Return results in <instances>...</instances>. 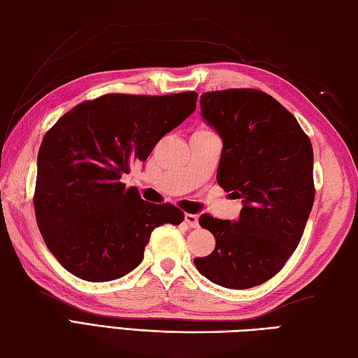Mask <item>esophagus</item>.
Here are the masks:
<instances>
[{"label": "esophagus", "instance_id": "34e87169", "mask_svg": "<svg viewBox=\"0 0 358 358\" xmlns=\"http://www.w3.org/2000/svg\"><path fill=\"white\" fill-rule=\"evenodd\" d=\"M185 222L191 227H199V217L195 214H185Z\"/></svg>", "mask_w": 358, "mask_h": 358}]
</instances>
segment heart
<instances>
[{
    "instance_id": "obj_1",
    "label": "heart",
    "mask_w": 358,
    "mask_h": 358,
    "mask_svg": "<svg viewBox=\"0 0 358 358\" xmlns=\"http://www.w3.org/2000/svg\"><path fill=\"white\" fill-rule=\"evenodd\" d=\"M201 131H204V129H201ZM201 131H196V132H201Z\"/></svg>"
}]
</instances>
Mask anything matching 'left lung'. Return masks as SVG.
<instances>
[{
  "label": "left lung",
  "instance_id": "obj_1",
  "mask_svg": "<svg viewBox=\"0 0 358 358\" xmlns=\"http://www.w3.org/2000/svg\"><path fill=\"white\" fill-rule=\"evenodd\" d=\"M200 106L223 140L218 185L241 199L243 209L237 222L200 217L215 249L194 263L212 283L249 289L278 273L301 240L315 196L313 144L292 113L262 90L206 92Z\"/></svg>",
  "mask_w": 358,
  "mask_h": 358
}]
</instances>
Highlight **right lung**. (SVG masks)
Returning a JSON list of instances; mask_svg holds the SVG:
<instances>
[{
	"label": "right lung",
	"instance_id": "right-lung-1",
	"mask_svg": "<svg viewBox=\"0 0 358 358\" xmlns=\"http://www.w3.org/2000/svg\"><path fill=\"white\" fill-rule=\"evenodd\" d=\"M196 98L192 90L108 94L77 104L44 135L35 215L45 246L66 271L95 283L117 280L141 263L155 227L183 222L173 204L144 201L120 180L191 115Z\"/></svg>",
	"mask_w": 358,
	"mask_h": 358
}]
</instances>
